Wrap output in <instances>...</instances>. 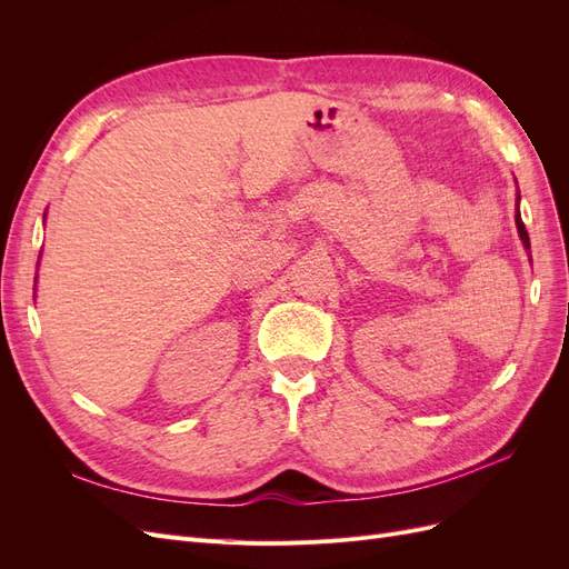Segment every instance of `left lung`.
I'll return each instance as SVG.
<instances>
[{
    "mask_svg": "<svg viewBox=\"0 0 569 569\" xmlns=\"http://www.w3.org/2000/svg\"><path fill=\"white\" fill-rule=\"evenodd\" d=\"M515 226H518V232H520L522 244H525V249L529 251V234H527V230H525V222H522V218H520V194H518V213H515Z\"/></svg>",
    "mask_w": 569,
    "mask_h": 569,
    "instance_id": "obj_1",
    "label": "left lung"
}]
</instances>
